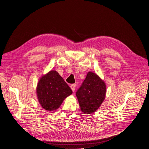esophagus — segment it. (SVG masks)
Returning a JSON list of instances; mask_svg holds the SVG:
<instances>
[{
  "mask_svg": "<svg viewBox=\"0 0 149 149\" xmlns=\"http://www.w3.org/2000/svg\"><path fill=\"white\" fill-rule=\"evenodd\" d=\"M70 87H71V89H72V91L74 92L75 91V89H76V84H71Z\"/></svg>",
  "mask_w": 149,
  "mask_h": 149,
  "instance_id": "obj_1",
  "label": "esophagus"
}]
</instances>
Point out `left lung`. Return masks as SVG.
Returning a JSON list of instances; mask_svg holds the SVG:
<instances>
[{
  "instance_id": "obj_1",
  "label": "left lung",
  "mask_w": 149,
  "mask_h": 149,
  "mask_svg": "<svg viewBox=\"0 0 149 149\" xmlns=\"http://www.w3.org/2000/svg\"><path fill=\"white\" fill-rule=\"evenodd\" d=\"M106 86L96 73L89 71L86 77L76 93L81 110L86 114L95 112L104 100Z\"/></svg>"
}]
</instances>
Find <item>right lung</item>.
Instances as JSON below:
<instances>
[{
    "instance_id": "add662e5",
    "label": "right lung",
    "mask_w": 149,
    "mask_h": 149,
    "mask_svg": "<svg viewBox=\"0 0 149 149\" xmlns=\"http://www.w3.org/2000/svg\"><path fill=\"white\" fill-rule=\"evenodd\" d=\"M36 93L40 104L48 111L58 109L65 99L73 93L69 86L55 70L49 71L40 78Z\"/></svg>"
}]
</instances>
